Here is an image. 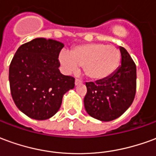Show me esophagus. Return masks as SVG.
<instances>
[{
	"mask_svg": "<svg viewBox=\"0 0 156 156\" xmlns=\"http://www.w3.org/2000/svg\"><path fill=\"white\" fill-rule=\"evenodd\" d=\"M83 81L80 80V79H78V78H76L75 79V85H78V84H81Z\"/></svg>",
	"mask_w": 156,
	"mask_h": 156,
	"instance_id": "esophagus-1",
	"label": "esophagus"
}]
</instances>
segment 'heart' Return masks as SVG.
<instances>
[{
  "mask_svg": "<svg viewBox=\"0 0 156 156\" xmlns=\"http://www.w3.org/2000/svg\"><path fill=\"white\" fill-rule=\"evenodd\" d=\"M120 51L117 48L104 43H87L76 46L70 51H62L59 61L69 72L83 67L86 76L92 80L102 81L109 78L119 68Z\"/></svg>",
  "mask_w": 156,
  "mask_h": 156,
  "instance_id": "b5f03b06",
  "label": "heart"
}]
</instances>
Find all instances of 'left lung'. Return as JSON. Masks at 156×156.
<instances>
[{"label": "left lung", "instance_id": "left-lung-1", "mask_svg": "<svg viewBox=\"0 0 156 156\" xmlns=\"http://www.w3.org/2000/svg\"><path fill=\"white\" fill-rule=\"evenodd\" d=\"M121 65L107 79L86 83L84 107L101 121L117 119L129 108L136 93V66L126 49L119 47Z\"/></svg>", "mask_w": 156, "mask_h": 156}]
</instances>
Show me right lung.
Segmentation results:
<instances>
[{
  "instance_id": "1",
  "label": "right lung",
  "mask_w": 156,
  "mask_h": 156,
  "mask_svg": "<svg viewBox=\"0 0 156 156\" xmlns=\"http://www.w3.org/2000/svg\"><path fill=\"white\" fill-rule=\"evenodd\" d=\"M63 43L36 38L16 51L9 68L12 97L28 117L44 120L58 111L66 92L74 88L75 78L62 74L58 56Z\"/></svg>"
}]
</instances>
